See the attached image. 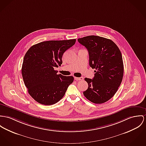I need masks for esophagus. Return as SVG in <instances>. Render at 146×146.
<instances>
[{
  "label": "esophagus",
  "instance_id": "34e87169",
  "mask_svg": "<svg viewBox=\"0 0 146 146\" xmlns=\"http://www.w3.org/2000/svg\"><path fill=\"white\" fill-rule=\"evenodd\" d=\"M74 79L76 80H82L83 79V77H74Z\"/></svg>",
  "mask_w": 146,
  "mask_h": 146
}]
</instances>
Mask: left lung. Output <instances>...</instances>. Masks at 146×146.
Returning a JSON list of instances; mask_svg holds the SVG:
<instances>
[{"mask_svg":"<svg viewBox=\"0 0 146 146\" xmlns=\"http://www.w3.org/2000/svg\"><path fill=\"white\" fill-rule=\"evenodd\" d=\"M89 53L90 66L95 69L93 79H84L88 88L83 92L89 101L96 104L110 100L120 86L123 76L121 52L112 40L96 35L79 38Z\"/></svg>","mask_w":146,"mask_h":146,"instance_id":"8db88e82","label":"left lung"}]
</instances>
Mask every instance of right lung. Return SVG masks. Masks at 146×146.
I'll return each instance as SVG.
<instances>
[{"label": "right lung", "mask_w": 146, "mask_h": 146, "mask_svg": "<svg viewBox=\"0 0 146 146\" xmlns=\"http://www.w3.org/2000/svg\"><path fill=\"white\" fill-rule=\"evenodd\" d=\"M76 39L49 40L32 46L25 54L22 74L31 96L44 105H52L64 96L74 80L72 76L57 74L54 68L62 64L63 53Z\"/></svg>", "instance_id": "add662e5"}]
</instances>
